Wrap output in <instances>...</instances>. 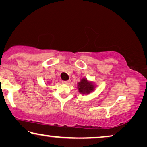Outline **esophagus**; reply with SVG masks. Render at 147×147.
Instances as JSON below:
<instances>
[{
  "mask_svg": "<svg viewBox=\"0 0 147 147\" xmlns=\"http://www.w3.org/2000/svg\"><path fill=\"white\" fill-rule=\"evenodd\" d=\"M71 81L70 80H66V81H62V83H63V84H65V85H69V84H70Z\"/></svg>",
  "mask_w": 147,
  "mask_h": 147,
  "instance_id": "obj_1",
  "label": "esophagus"
}]
</instances>
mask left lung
I'll return each instance as SVG.
<instances>
[{
    "label": "left lung",
    "instance_id": "left-lung-1",
    "mask_svg": "<svg viewBox=\"0 0 147 147\" xmlns=\"http://www.w3.org/2000/svg\"><path fill=\"white\" fill-rule=\"evenodd\" d=\"M77 88L78 89L80 93L82 94H88L93 92L95 89L96 86L92 81H89L86 78L81 79L80 82L77 84Z\"/></svg>",
    "mask_w": 147,
    "mask_h": 147
}]
</instances>
